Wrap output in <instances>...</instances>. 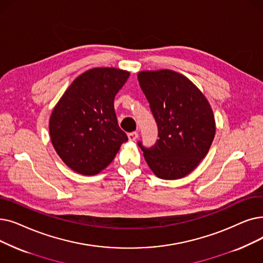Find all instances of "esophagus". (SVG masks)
Wrapping results in <instances>:
<instances>
[{"label": "esophagus", "mask_w": 263, "mask_h": 263, "mask_svg": "<svg viewBox=\"0 0 263 263\" xmlns=\"http://www.w3.org/2000/svg\"><path fill=\"white\" fill-rule=\"evenodd\" d=\"M139 138V133L138 132H131V133H129L128 134V139H129V141H135L136 139Z\"/></svg>", "instance_id": "1"}]
</instances>
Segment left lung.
Segmentation results:
<instances>
[{"mask_svg":"<svg viewBox=\"0 0 263 263\" xmlns=\"http://www.w3.org/2000/svg\"><path fill=\"white\" fill-rule=\"evenodd\" d=\"M140 86L158 125L156 144L139 142L147 164L161 179H178L195 170L206 156L215 136L212 107L199 88L171 70L142 71Z\"/></svg>","mask_w":263,"mask_h":263,"instance_id":"obj_1","label":"left lung"}]
</instances>
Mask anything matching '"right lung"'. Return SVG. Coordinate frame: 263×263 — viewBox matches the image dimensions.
I'll use <instances>...</instances> for the list:
<instances>
[{"instance_id": "obj_1", "label": "right lung", "mask_w": 263, "mask_h": 263, "mask_svg": "<svg viewBox=\"0 0 263 263\" xmlns=\"http://www.w3.org/2000/svg\"><path fill=\"white\" fill-rule=\"evenodd\" d=\"M129 75L114 67L91 68L75 79L54 106L49 120L51 143L75 172L100 173L128 141L118 125L114 100Z\"/></svg>"}]
</instances>
